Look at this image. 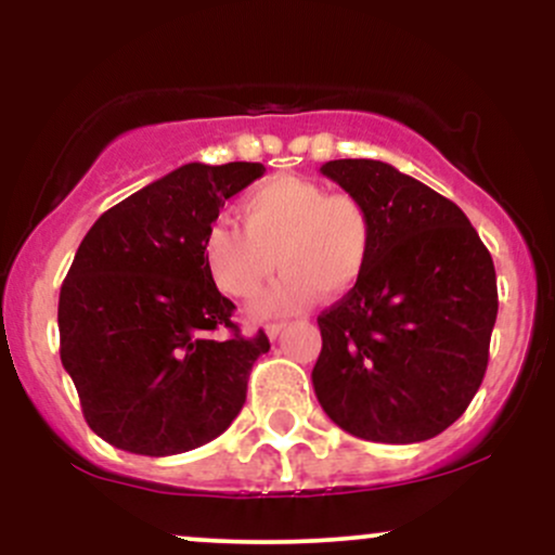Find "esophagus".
Segmentation results:
<instances>
[{
	"mask_svg": "<svg viewBox=\"0 0 555 555\" xmlns=\"http://www.w3.org/2000/svg\"><path fill=\"white\" fill-rule=\"evenodd\" d=\"M284 326H286V323H269V326H266V334H269V339H276V336L284 331Z\"/></svg>",
	"mask_w": 555,
	"mask_h": 555,
	"instance_id": "34e87169",
	"label": "esophagus"
}]
</instances>
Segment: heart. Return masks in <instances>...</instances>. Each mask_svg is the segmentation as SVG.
<instances>
[{"label": "heart", "mask_w": 555, "mask_h": 555, "mask_svg": "<svg viewBox=\"0 0 555 555\" xmlns=\"http://www.w3.org/2000/svg\"><path fill=\"white\" fill-rule=\"evenodd\" d=\"M242 227L219 219L206 229L203 258L229 297H256L271 273L282 279L253 305L256 318L289 315L315 297H341L360 284L373 258V216L360 197L331 193L302 177H273L247 190Z\"/></svg>", "instance_id": "b5f03b06"}]
</instances>
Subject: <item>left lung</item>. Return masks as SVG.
<instances>
[{"instance_id":"1","label":"left lung","mask_w":555,"mask_h":555,"mask_svg":"<svg viewBox=\"0 0 555 555\" xmlns=\"http://www.w3.org/2000/svg\"><path fill=\"white\" fill-rule=\"evenodd\" d=\"M373 216L365 276L318 315L323 412L375 443L428 441L482 384L499 313L488 247L456 203L373 158L321 167Z\"/></svg>"}]
</instances>
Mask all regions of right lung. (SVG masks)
Masks as SVG:
<instances>
[{
    "label": "right lung",
    "instance_id": "1",
    "mask_svg": "<svg viewBox=\"0 0 555 555\" xmlns=\"http://www.w3.org/2000/svg\"><path fill=\"white\" fill-rule=\"evenodd\" d=\"M263 164L193 162L125 197L82 237L60 292V358L95 436L143 456L214 441L240 415L269 336H242L203 258L224 201Z\"/></svg>",
    "mask_w": 555,
    "mask_h": 555
}]
</instances>
